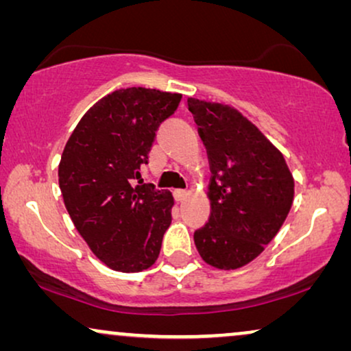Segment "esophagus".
<instances>
[{"mask_svg": "<svg viewBox=\"0 0 351 351\" xmlns=\"http://www.w3.org/2000/svg\"><path fill=\"white\" fill-rule=\"evenodd\" d=\"M186 191L185 190H176L174 191V198H176V201H179V203H182V201H185V198H186Z\"/></svg>", "mask_w": 351, "mask_h": 351, "instance_id": "1", "label": "esophagus"}]
</instances>
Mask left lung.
<instances>
[{"label":"left lung","instance_id":"1","mask_svg":"<svg viewBox=\"0 0 351 351\" xmlns=\"http://www.w3.org/2000/svg\"><path fill=\"white\" fill-rule=\"evenodd\" d=\"M210 167V215L196 230L201 258L237 270L261 256L289 214L294 179L285 156L230 105L189 100Z\"/></svg>","mask_w":351,"mask_h":351}]
</instances>
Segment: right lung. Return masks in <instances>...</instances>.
Listing matches in <instances>:
<instances>
[{
    "label": "right lung",
    "mask_w": 351,
    "mask_h": 351,
    "mask_svg": "<svg viewBox=\"0 0 351 351\" xmlns=\"http://www.w3.org/2000/svg\"><path fill=\"white\" fill-rule=\"evenodd\" d=\"M180 99L158 89L114 90L86 112L62 153L65 208L90 251L112 270H147L160 256L174 198L143 184L141 171L158 126Z\"/></svg>",
    "instance_id": "obj_1"
}]
</instances>
